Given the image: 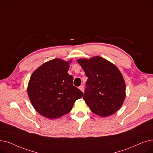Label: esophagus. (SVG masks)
<instances>
[{"mask_svg": "<svg viewBox=\"0 0 153 153\" xmlns=\"http://www.w3.org/2000/svg\"><path fill=\"white\" fill-rule=\"evenodd\" d=\"M79 89L81 90L82 92H84V86L83 85H81V86H79Z\"/></svg>", "mask_w": 153, "mask_h": 153, "instance_id": "obj_1", "label": "esophagus"}]
</instances>
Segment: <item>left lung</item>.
I'll use <instances>...</instances> for the list:
<instances>
[{"label":"left lung","instance_id":"8db88e82","mask_svg":"<svg viewBox=\"0 0 153 153\" xmlns=\"http://www.w3.org/2000/svg\"><path fill=\"white\" fill-rule=\"evenodd\" d=\"M77 62L88 77L83 97L87 105L100 117L115 114L126 96L125 82L119 69L100 56L79 59Z\"/></svg>","mask_w":153,"mask_h":153}]
</instances>
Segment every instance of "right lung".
I'll list each match as a JSON object with an SVG mask.
<instances>
[{
  "instance_id": "right-lung-1",
  "label": "right lung",
  "mask_w": 153,
  "mask_h": 153,
  "mask_svg": "<svg viewBox=\"0 0 153 153\" xmlns=\"http://www.w3.org/2000/svg\"><path fill=\"white\" fill-rule=\"evenodd\" d=\"M70 61L54 59L43 64L31 74L27 92L36 111L48 118L68 114L75 101L84 94L73 85V77L68 73Z\"/></svg>"
}]
</instances>
